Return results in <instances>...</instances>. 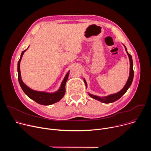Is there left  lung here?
<instances>
[{"instance_id": "left-lung-1", "label": "left lung", "mask_w": 151, "mask_h": 151, "mask_svg": "<svg viewBox=\"0 0 151 151\" xmlns=\"http://www.w3.org/2000/svg\"><path fill=\"white\" fill-rule=\"evenodd\" d=\"M124 47L125 48V51L127 52V54L128 55L129 60H130V75H129L128 79V80H127L125 86L124 87V88L120 91L118 92L117 93L111 94V95H109V96H106V97H103L96 96L93 95L91 94H88L89 96L91 97H92L93 99H96V100H97L98 101H101L102 103H112V102H114V101L118 100V99H119L127 92V91L128 90L129 87H130V86H131V85L132 83V82H133V77H134L133 63V60H132V55L127 52V50L125 46H124ZM84 79V82H85V85H86V88H87V82H86L85 79Z\"/></svg>"}]
</instances>
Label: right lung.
<instances>
[{"label": "right lung", "mask_w": 151, "mask_h": 151, "mask_svg": "<svg viewBox=\"0 0 151 151\" xmlns=\"http://www.w3.org/2000/svg\"><path fill=\"white\" fill-rule=\"evenodd\" d=\"M29 48V47L24 51H23L21 52L20 58L18 62V67H17V70H18V78L19 83L21 86V88L23 90L24 93L31 99L35 101L36 103L42 104V105H50L52 104H54L55 103H57L64 96V94L66 92V88L65 85L66 83V82L68 79L69 71L68 72V73L66 75L65 77H64L63 81L61 82V86L59 88V90L54 93H47L44 91H37L33 90L31 88H30L29 87L23 82L22 79H21V72H20V61L22 58V57L24 53V52Z\"/></svg>", "instance_id": "right-lung-1"}]
</instances>
